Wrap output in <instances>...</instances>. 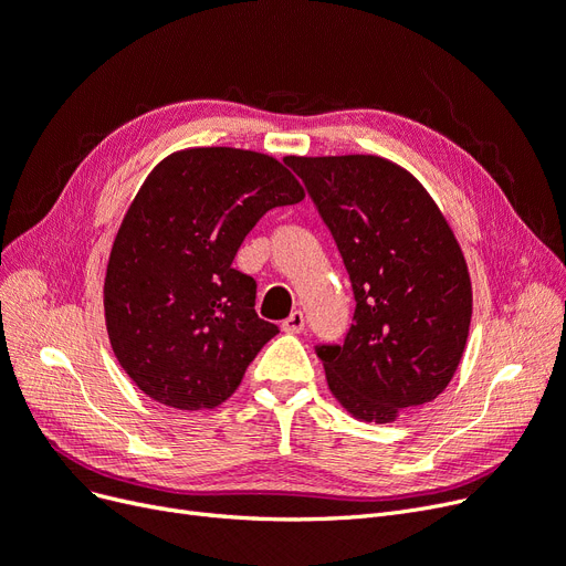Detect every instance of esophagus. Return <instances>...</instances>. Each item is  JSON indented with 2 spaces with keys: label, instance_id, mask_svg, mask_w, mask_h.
Here are the masks:
<instances>
[{
  "label": "esophagus",
  "instance_id": "1",
  "mask_svg": "<svg viewBox=\"0 0 566 566\" xmlns=\"http://www.w3.org/2000/svg\"><path fill=\"white\" fill-rule=\"evenodd\" d=\"M282 328L286 331V333H301L303 328H305V315L301 310H294L291 312V315L282 322Z\"/></svg>",
  "mask_w": 566,
  "mask_h": 566
}]
</instances>
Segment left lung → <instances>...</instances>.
<instances>
[{
  "instance_id": "obj_1",
  "label": "left lung",
  "mask_w": 566,
  "mask_h": 566,
  "mask_svg": "<svg viewBox=\"0 0 566 566\" xmlns=\"http://www.w3.org/2000/svg\"><path fill=\"white\" fill-rule=\"evenodd\" d=\"M338 244L354 317L343 345H319L326 382L357 420L387 424L441 394L462 361L471 277L424 186L380 156H289Z\"/></svg>"
}]
</instances>
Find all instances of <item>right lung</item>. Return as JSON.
<instances>
[{
  "instance_id": "1",
  "label": "right lung",
  "mask_w": 566,
  "mask_h": 566,
  "mask_svg": "<svg viewBox=\"0 0 566 566\" xmlns=\"http://www.w3.org/2000/svg\"><path fill=\"white\" fill-rule=\"evenodd\" d=\"M303 186L272 156L198 146L163 158L116 233L104 319L120 368L177 410L221 406L280 328L256 315V282L233 268L242 240Z\"/></svg>"
}]
</instances>
